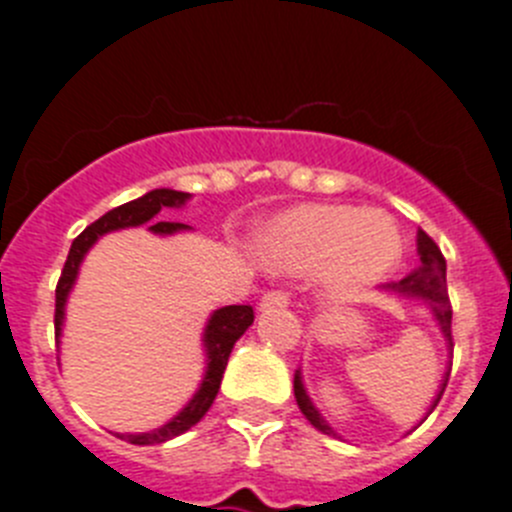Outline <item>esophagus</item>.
Here are the masks:
<instances>
[{
	"instance_id": "obj_1",
	"label": "esophagus",
	"mask_w": 512,
	"mask_h": 512,
	"mask_svg": "<svg viewBox=\"0 0 512 512\" xmlns=\"http://www.w3.org/2000/svg\"><path fill=\"white\" fill-rule=\"evenodd\" d=\"M289 300L284 292H266L264 297L259 300V310L269 312V310H279V307H287Z\"/></svg>"
}]
</instances>
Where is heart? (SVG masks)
Segmentation results:
<instances>
[{
    "label": "heart",
    "instance_id": "obj_1",
    "mask_svg": "<svg viewBox=\"0 0 512 512\" xmlns=\"http://www.w3.org/2000/svg\"><path fill=\"white\" fill-rule=\"evenodd\" d=\"M256 256L277 274L315 271L328 295L346 297L390 277L402 259V233L382 210L310 202L261 225Z\"/></svg>",
    "mask_w": 512,
    "mask_h": 512
}]
</instances>
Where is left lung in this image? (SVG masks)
I'll list each match as a JSON object with an SVG mask.
<instances>
[{"mask_svg": "<svg viewBox=\"0 0 512 512\" xmlns=\"http://www.w3.org/2000/svg\"><path fill=\"white\" fill-rule=\"evenodd\" d=\"M415 246H418V256H420L418 269L410 271L408 277H402L400 282L382 284V292L384 295L400 297V300L420 302V305L428 307V312H431L433 320H436L438 330H441L443 341H446V348H449V354H451V351H454V343H451V302H449V292H446V261H443L441 256V248L433 243V238L425 233V230H418ZM449 374H451V361H446V372H443L441 387H438L436 397H433L431 408L425 410V418L433 413V408H436L438 400H441L443 390H446V382H449ZM295 400L297 405H300L302 415H305V418L310 420L320 433H325V436H338V433L330 428L328 420L323 418V413L315 408L312 397L307 395L305 379H302V366L295 372ZM423 420H420V423H423ZM418 425H415V428H418Z\"/></svg>", "mask_w": 512, "mask_h": 512, "instance_id": "8db88e82", "label": "left lung"}]
</instances>
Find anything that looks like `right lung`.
I'll list each match as a JSON object with an SVG mask.
<instances>
[{
	"label": "right lung",
	"instance_id": "right-lung-1",
	"mask_svg": "<svg viewBox=\"0 0 512 512\" xmlns=\"http://www.w3.org/2000/svg\"><path fill=\"white\" fill-rule=\"evenodd\" d=\"M192 200L189 192H176V189H151L143 197L133 202H125V205L115 207L107 215H102L99 220H94L84 233L71 243L69 259L61 271V279H58L56 287V343H61L63 325H66V302H69L71 292H74V284L79 279V271L87 253L92 251L94 243L107 233H115V230L125 228H138V225H148L153 235H176L184 233V230H192L184 223H166V220H156V217H164L166 210H179L187 202ZM253 323V307L251 305H225L217 307L210 312L205 328H202V348H205V374L200 379V387L194 390V395L189 397L187 405H184L179 413L171 420H166L164 425H158L153 431L143 433H117V438L122 441L135 443V446H153V443H166L171 438L187 433L192 425L200 423L205 418L207 410L212 408L217 392H220V382H223L225 366H228L230 351H233L235 341L251 328Z\"/></svg>",
	"mask_w": 512,
	"mask_h": 512
}]
</instances>
